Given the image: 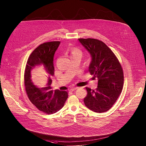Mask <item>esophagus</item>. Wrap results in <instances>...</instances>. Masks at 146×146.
<instances>
[{
  "mask_svg": "<svg viewBox=\"0 0 146 146\" xmlns=\"http://www.w3.org/2000/svg\"><path fill=\"white\" fill-rule=\"evenodd\" d=\"M78 87H74V88H70V91H73L74 90H76V89L78 88Z\"/></svg>",
  "mask_w": 146,
  "mask_h": 146,
  "instance_id": "34e87169",
  "label": "esophagus"
}]
</instances>
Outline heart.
Listing matches in <instances>:
<instances>
[{
    "label": "heart",
    "mask_w": 146,
    "mask_h": 146,
    "mask_svg": "<svg viewBox=\"0 0 146 146\" xmlns=\"http://www.w3.org/2000/svg\"><path fill=\"white\" fill-rule=\"evenodd\" d=\"M78 54L81 55V51H80L79 50L76 49V48H74V49H73V50L72 51V55H78Z\"/></svg>",
    "instance_id": "b5f03b06"
}]
</instances>
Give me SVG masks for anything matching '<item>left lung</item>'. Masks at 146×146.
<instances>
[{
	"mask_svg": "<svg viewBox=\"0 0 146 146\" xmlns=\"http://www.w3.org/2000/svg\"><path fill=\"white\" fill-rule=\"evenodd\" d=\"M90 54L91 60L88 71L98 80V88H86L85 106L90 110L103 113L108 111L119 96L123 84L121 65L112 50L102 41L88 38L78 39Z\"/></svg>",
	"mask_w": 146,
	"mask_h": 146,
	"instance_id": "left-lung-1",
	"label": "left lung"
}]
</instances>
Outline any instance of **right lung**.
Returning a JSON list of instances; mask_svg holds the SVG:
<instances>
[{
    "mask_svg": "<svg viewBox=\"0 0 146 146\" xmlns=\"http://www.w3.org/2000/svg\"><path fill=\"white\" fill-rule=\"evenodd\" d=\"M60 43L54 41L39 45L30 55L25 70V86L30 102L39 111L48 115L60 110L68 97L66 91L54 90L51 87L55 70L54 56ZM35 67L40 68L44 74L33 81L31 72Z\"/></svg>",
    "mask_w": 146,
    "mask_h": 146,
    "instance_id": "1",
    "label": "right lung"
}]
</instances>
